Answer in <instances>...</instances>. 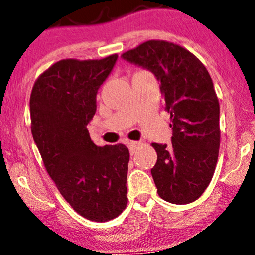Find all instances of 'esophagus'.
I'll return each mask as SVG.
<instances>
[{
  "mask_svg": "<svg viewBox=\"0 0 255 255\" xmlns=\"http://www.w3.org/2000/svg\"><path fill=\"white\" fill-rule=\"evenodd\" d=\"M140 142H136V141H130V142H128L127 143V145H128V148H129V151H130V154L133 155L134 152H135V150H136V149L140 147Z\"/></svg>",
  "mask_w": 255,
  "mask_h": 255,
  "instance_id": "1",
  "label": "esophagus"
}]
</instances>
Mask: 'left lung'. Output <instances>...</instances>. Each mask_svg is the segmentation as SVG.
<instances>
[{"instance_id":"left-lung-1","label":"left lung","mask_w":255,"mask_h":255,"mask_svg":"<svg viewBox=\"0 0 255 255\" xmlns=\"http://www.w3.org/2000/svg\"><path fill=\"white\" fill-rule=\"evenodd\" d=\"M121 58L154 74L171 118V144L152 143L157 193L172 204L195 202L211 182L219 152V103L208 70L184 47L164 40H148Z\"/></svg>"}]
</instances>
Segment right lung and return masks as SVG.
Here are the masks:
<instances>
[{"mask_svg": "<svg viewBox=\"0 0 255 255\" xmlns=\"http://www.w3.org/2000/svg\"><path fill=\"white\" fill-rule=\"evenodd\" d=\"M118 60H59L40 74L30 97L33 141L50 177L76 212L107 222L127 205L129 151L124 144L98 147L87 125L97 94Z\"/></svg>", "mask_w": 255, "mask_h": 255, "instance_id": "obj_1", "label": "right lung"}]
</instances>
